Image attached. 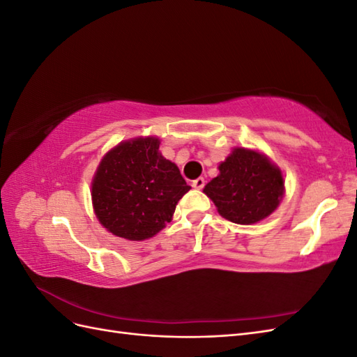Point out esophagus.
<instances>
[{
  "instance_id": "esophagus-1",
  "label": "esophagus",
  "mask_w": 357,
  "mask_h": 357,
  "mask_svg": "<svg viewBox=\"0 0 357 357\" xmlns=\"http://www.w3.org/2000/svg\"><path fill=\"white\" fill-rule=\"evenodd\" d=\"M192 186L195 188V189H202L205 186V180L202 177H198L197 180L192 181Z\"/></svg>"
}]
</instances>
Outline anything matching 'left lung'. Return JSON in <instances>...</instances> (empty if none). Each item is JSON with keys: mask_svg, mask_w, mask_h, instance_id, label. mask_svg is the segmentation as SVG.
<instances>
[{"mask_svg": "<svg viewBox=\"0 0 357 357\" xmlns=\"http://www.w3.org/2000/svg\"><path fill=\"white\" fill-rule=\"evenodd\" d=\"M219 214L238 225H252L268 218L284 195L282 169L265 155L235 147L219 165V176L204 188Z\"/></svg>", "mask_w": 357, "mask_h": 357, "instance_id": "obj_1", "label": "left lung"}]
</instances>
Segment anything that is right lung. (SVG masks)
<instances>
[{"mask_svg":"<svg viewBox=\"0 0 357 357\" xmlns=\"http://www.w3.org/2000/svg\"><path fill=\"white\" fill-rule=\"evenodd\" d=\"M159 138L139 137L113 147L92 180L93 211L116 236L143 241L171 222L190 190L176 164L159 152Z\"/></svg>","mask_w":357,"mask_h":357,"instance_id":"1","label":"right lung"}]
</instances>
